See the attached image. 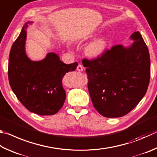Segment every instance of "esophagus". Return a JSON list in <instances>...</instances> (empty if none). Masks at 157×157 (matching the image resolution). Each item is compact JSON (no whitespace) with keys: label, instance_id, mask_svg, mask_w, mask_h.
<instances>
[{"label":"esophagus","instance_id":"1","mask_svg":"<svg viewBox=\"0 0 157 157\" xmlns=\"http://www.w3.org/2000/svg\"><path fill=\"white\" fill-rule=\"evenodd\" d=\"M83 70H84L83 66H82V64H78V66L77 67V71H79V72H80V71H82Z\"/></svg>","mask_w":157,"mask_h":157}]
</instances>
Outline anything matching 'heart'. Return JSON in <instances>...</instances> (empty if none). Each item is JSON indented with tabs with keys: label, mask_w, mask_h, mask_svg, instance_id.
I'll list each match as a JSON object with an SVG mask.
<instances>
[{
	"label": "heart",
	"mask_w": 157,
	"mask_h": 157,
	"mask_svg": "<svg viewBox=\"0 0 157 157\" xmlns=\"http://www.w3.org/2000/svg\"><path fill=\"white\" fill-rule=\"evenodd\" d=\"M107 42L104 38H98L88 45L85 49V53L90 58H98L106 51Z\"/></svg>",
	"instance_id": "1"
}]
</instances>
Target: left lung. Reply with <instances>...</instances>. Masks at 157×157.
Instances as JSON below:
<instances>
[{
	"mask_svg": "<svg viewBox=\"0 0 157 157\" xmlns=\"http://www.w3.org/2000/svg\"><path fill=\"white\" fill-rule=\"evenodd\" d=\"M130 47L106 49L95 59H82L93 104L105 117H120L136 106L146 93L150 78L149 51L139 31Z\"/></svg>",
	"mask_w": 157,
	"mask_h": 157,
	"instance_id": "obj_1",
	"label": "left lung"
}]
</instances>
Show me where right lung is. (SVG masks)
I'll return each instance as SVG.
<instances>
[{
  "instance_id": "1",
  "label": "right lung",
  "mask_w": 157,
  "mask_h": 157,
  "mask_svg": "<svg viewBox=\"0 0 157 157\" xmlns=\"http://www.w3.org/2000/svg\"><path fill=\"white\" fill-rule=\"evenodd\" d=\"M27 22L11 47L8 65L10 86L18 100L30 112L40 115H53L63 106L66 93L62 79L73 71L78 62L64 64L54 53L41 61H31L25 50Z\"/></svg>"
}]
</instances>
